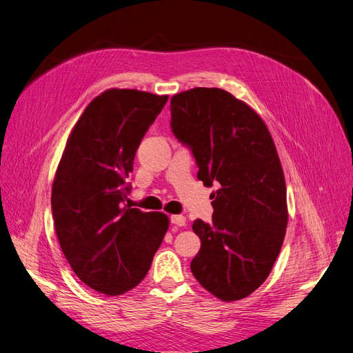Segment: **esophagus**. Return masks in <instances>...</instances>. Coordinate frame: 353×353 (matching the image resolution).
<instances>
[{"instance_id":"34e87169","label":"esophagus","mask_w":353,"mask_h":353,"mask_svg":"<svg viewBox=\"0 0 353 353\" xmlns=\"http://www.w3.org/2000/svg\"><path fill=\"white\" fill-rule=\"evenodd\" d=\"M170 222H172L174 225L184 227L187 221H185V216H183V215H170Z\"/></svg>"}]
</instances>
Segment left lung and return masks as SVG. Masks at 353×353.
<instances>
[{
	"label": "left lung",
	"mask_w": 353,
	"mask_h": 353,
	"mask_svg": "<svg viewBox=\"0 0 353 353\" xmlns=\"http://www.w3.org/2000/svg\"><path fill=\"white\" fill-rule=\"evenodd\" d=\"M170 116L174 135L193 152L197 178L221 185L212 194V222L193 223L201 245L191 272L221 301H240L268 279L285 236L287 191L272 137L250 105L221 88L175 94Z\"/></svg>",
	"instance_id": "left-lung-1"
}]
</instances>
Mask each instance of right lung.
<instances>
[{
	"label": "right lung",
	"instance_id": "right-lung-1",
	"mask_svg": "<svg viewBox=\"0 0 353 353\" xmlns=\"http://www.w3.org/2000/svg\"><path fill=\"white\" fill-rule=\"evenodd\" d=\"M168 95L112 88L83 110L68 138L51 190L60 248L78 279L108 296L143 281L163 241L162 212L123 206L134 157Z\"/></svg>",
	"mask_w": 353,
	"mask_h": 353
}]
</instances>
